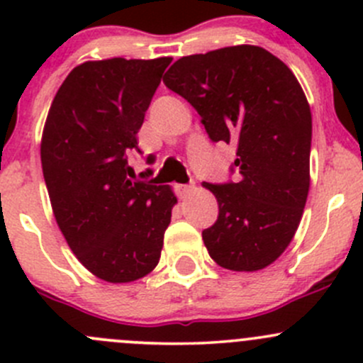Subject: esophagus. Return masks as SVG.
I'll list each match as a JSON object with an SVG mask.
<instances>
[{"instance_id":"34e87169","label":"esophagus","mask_w":363,"mask_h":363,"mask_svg":"<svg viewBox=\"0 0 363 363\" xmlns=\"http://www.w3.org/2000/svg\"><path fill=\"white\" fill-rule=\"evenodd\" d=\"M193 191H195V186L193 184H175V193H177L179 199H186Z\"/></svg>"}]
</instances>
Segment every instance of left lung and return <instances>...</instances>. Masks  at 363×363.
Wrapping results in <instances>:
<instances>
[{"label":"left lung","instance_id":"left-lung-1","mask_svg":"<svg viewBox=\"0 0 363 363\" xmlns=\"http://www.w3.org/2000/svg\"><path fill=\"white\" fill-rule=\"evenodd\" d=\"M202 117L208 137L237 147L240 179L203 188L218 221L203 230L211 258L233 272H256L290 246L309 193L313 117L290 68L258 45L181 57L163 79Z\"/></svg>","mask_w":363,"mask_h":363}]
</instances>
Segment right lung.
Instances as JSON below:
<instances>
[{
    "instance_id": "right-lung-1",
    "label": "right lung",
    "mask_w": 363,
    "mask_h": 363,
    "mask_svg": "<svg viewBox=\"0 0 363 363\" xmlns=\"http://www.w3.org/2000/svg\"><path fill=\"white\" fill-rule=\"evenodd\" d=\"M172 57L86 61L57 89L40 144L54 218L98 279L123 284L158 265L177 203L170 186L128 179L126 155Z\"/></svg>"
}]
</instances>
